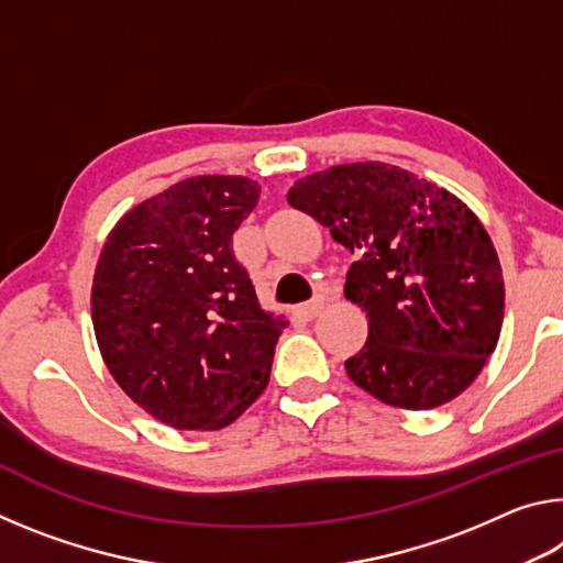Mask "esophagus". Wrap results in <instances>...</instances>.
I'll return each instance as SVG.
<instances>
[{"mask_svg": "<svg viewBox=\"0 0 563 563\" xmlns=\"http://www.w3.org/2000/svg\"><path fill=\"white\" fill-rule=\"evenodd\" d=\"M322 305H325V300H322L320 295H318V298H312V300H308L305 305H300L298 316H300L302 320H312V318H316L318 312L322 310Z\"/></svg>", "mask_w": 563, "mask_h": 563, "instance_id": "obj_1", "label": "esophagus"}]
</instances>
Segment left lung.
Wrapping results in <instances>:
<instances>
[{"label": "left lung", "instance_id": "1", "mask_svg": "<svg viewBox=\"0 0 563 563\" xmlns=\"http://www.w3.org/2000/svg\"><path fill=\"white\" fill-rule=\"evenodd\" d=\"M288 203L357 255L345 298L367 312V342L345 360L379 402L432 409L462 395L497 347L501 265L492 238L450 190L365 161L295 180Z\"/></svg>", "mask_w": 563, "mask_h": 563}]
</instances>
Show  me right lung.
Masks as SVG:
<instances>
[{
  "label": "right lung",
  "instance_id": "1",
  "mask_svg": "<svg viewBox=\"0 0 563 563\" xmlns=\"http://www.w3.org/2000/svg\"><path fill=\"white\" fill-rule=\"evenodd\" d=\"M261 198L245 176H196L121 218L99 255L91 320L119 387L176 430H221L268 385L288 325L233 253Z\"/></svg>",
  "mask_w": 563,
  "mask_h": 563
}]
</instances>
